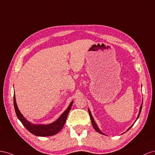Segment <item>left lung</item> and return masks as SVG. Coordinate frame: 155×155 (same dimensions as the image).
I'll return each instance as SVG.
<instances>
[{"label":"left lung","instance_id":"1","mask_svg":"<svg viewBox=\"0 0 155 155\" xmlns=\"http://www.w3.org/2000/svg\"><path fill=\"white\" fill-rule=\"evenodd\" d=\"M141 108H142V104H141V107H140V112H139V114H138V117H137V119H138V117H139V116H140V112H141ZM88 112H89V114H90V119H91V123H92V125H93V127L94 128V129L97 131V132H98L99 133H100V134H103V133L102 132H101L99 129V128L97 127V125H96V123H95V121H94V118H93V117H92V116H91V112H90V111L89 110H88ZM132 125L129 128V129H128L127 130H129L130 128L132 127Z\"/></svg>","mask_w":155,"mask_h":155}]
</instances>
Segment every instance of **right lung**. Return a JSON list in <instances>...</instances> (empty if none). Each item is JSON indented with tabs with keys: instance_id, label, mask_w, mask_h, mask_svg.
<instances>
[{
	"instance_id": "add662e5",
	"label": "right lung",
	"mask_w": 155,
	"mask_h": 155,
	"mask_svg": "<svg viewBox=\"0 0 155 155\" xmlns=\"http://www.w3.org/2000/svg\"><path fill=\"white\" fill-rule=\"evenodd\" d=\"M73 101L70 103L68 108L66 109L65 111L61 115L60 117L57 119L56 121L51 123V124L47 125H34L32 123H30L23 116V115L21 114L19 110L17 108V106L15 101V95L14 96V108L16 113L17 117L21 121L26 129H27L30 132L33 134L34 135L38 136H50L54 135L60 132L63 127L67 119L68 115L69 114V110L71 108Z\"/></svg>"
}]
</instances>
